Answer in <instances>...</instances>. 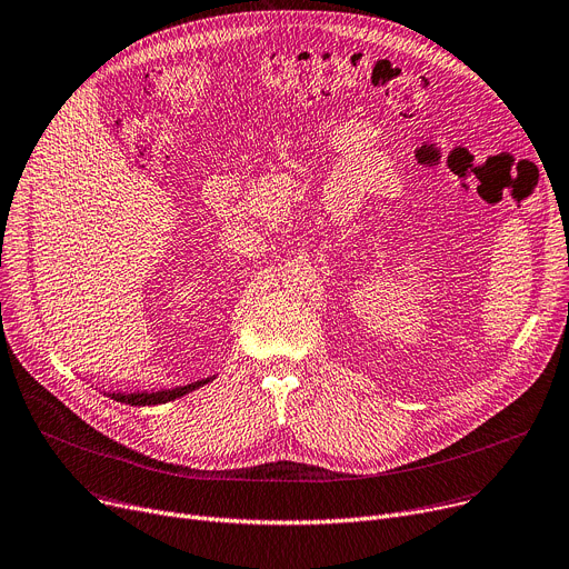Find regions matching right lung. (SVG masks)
<instances>
[{
    "instance_id": "add662e5",
    "label": "right lung",
    "mask_w": 569,
    "mask_h": 569,
    "mask_svg": "<svg viewBox=\"0 0 569 569\" xmlns=\"http://www.w3.org/2000/svg\"><path fill=\"white\" fill-rule=\"evenodd\" d=\"M209 380H212V378L198 380V382H191V385H182V387H172V390H159V392H131V395L129 392H108V397L119 401V403H131V406H159V403L174 401L179 397H184V395L198 390V387H202Z\"/></svg>"
}]
</instances>
